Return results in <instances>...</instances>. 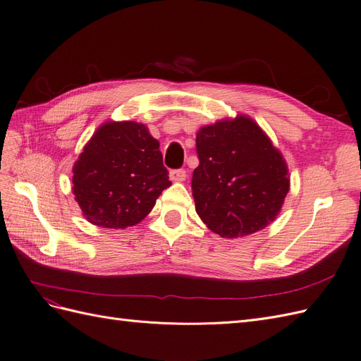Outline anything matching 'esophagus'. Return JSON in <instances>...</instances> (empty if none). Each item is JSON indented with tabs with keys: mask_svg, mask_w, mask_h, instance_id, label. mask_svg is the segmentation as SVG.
<instances>
[{
	"mask_svg": "<svg viewBox=\"0 0 361 361\" xmlns=\"http://www.w3.org/2000/svg\"><path fill=\"white\" fill-rule=\"evenodd\" d=\"M170 179L174 182H183L187 179V171L179 169V170H171L170 171Z\"/></svg>",
	"mask_w": 361,
	"mask_h": 361,
	"instance_id": "1",
	"label": "esophagus"
}]
</instances>
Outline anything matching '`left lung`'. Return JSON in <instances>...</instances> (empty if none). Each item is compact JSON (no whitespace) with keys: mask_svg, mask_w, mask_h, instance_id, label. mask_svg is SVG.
Wrapping results in <instances>:
<instances>
[{"mask_svg":"<svg viewBox=\"0 0 361 361\" xmlns=\"http://www.w3.org/2000/svg\"><path fill=\"white\" fill-rule=\"evenodd\" d=\"M195 147V211L214 233L245 236L276 220L289 191L288 166L255 120L236 116L203 126Z\"/></svg>","mask_w":361,"mask_h":361,"instance_id":"1","label":"left lung"}]
</instances>
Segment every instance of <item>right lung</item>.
Returning a JSON list of instances; mask_svg holds the SVG:
<instances>
[{
  "label": "right lung",
  "mask_w": 361,
  "mask_h": 361,
  "mask_svg": "<svg viewBox=\"0 0 361 361\" xmlns=\"http://www.w3.org/2000/svg\"><path fill=\"white\" fill-rule=\"evenodd\" d=\"M72 171V192L85 220L105 228L138 224L171 185L158 140L137 122L97 128Z\"/></svg>",
  "instance_id": "1"
}]
</instances>
